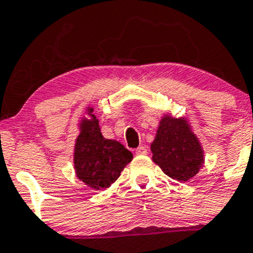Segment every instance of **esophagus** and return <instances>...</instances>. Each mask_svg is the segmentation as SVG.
Instances as JSON below:
<instances>
[{
  "label": "esophagus",
  "mask_w": 253,
  "mask_h": 253,
  "mask_svg": "<svg viewBox=\"0 0 253 253\" xmlns=\"http://www.w3.org/2000/svg\"><path fill=\"white\" fill-rule=\"evenodd\" d=\"M135 153H136V155H146V153H147V148H146L145 146H140V147H137L136 150H135Z\"/></svg>",
  "instance_id": "obj_1"
}]
</instances>
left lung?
I'll use <instances>...</instances> for the list:
<instances>
[{
    "mask_svg": "<svg viewBox=\"0 0 253 253\" xmlns=\"http://www.w3.org/2000/svg\"><path fill=\"white\" fill-rule=\"evenodd\" d=\"M151 151L153 162L178 181L194 178L204 163L201 145L183 118L163 117Z\"/></svg>",
    "mask_w": 253,
    "mask_h": 253,
    "instance_id": "left-lung-1",
    "label": "left lung"
}]
</instances>
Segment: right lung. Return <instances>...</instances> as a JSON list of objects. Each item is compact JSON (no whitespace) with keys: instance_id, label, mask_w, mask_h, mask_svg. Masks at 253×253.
Instances as JSON below:
<instances>
[{"instance_id":"1","label":"right lung","mask_w":253,"mask_h":253,"mask_svg":"<svg viewBox=\"0 0 253 253\" xmlns=\"http://www.w3.org/2000/svg\"><path fill=\"white\" fill-rule=\"evenodd\" d=\"M91 112L88 108V114ZM80 130L74 151L77 176L92 189H107L131 162L132 153L121 142L105 139L95 117L92 121L83 119Z\"/></svg>"}]
</instances>
